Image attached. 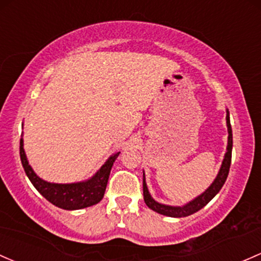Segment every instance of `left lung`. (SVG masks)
<instances>
[{
  "label": "left lung",
  "instance_id": "obj_1",
  "mask_svg": "<svg viewBox=\"0 0 261 261\" xmlns=\"http://www.w3.org/2000/svg\"><path fill=\"white\" fill-rule=\"evenodd\" d=\"M226 123H227V131H229V141H227V151L225 153V158L223 161V165H221L220 171H219L218 176L214 180V182L211 184V186L205 191L204 194H201L200 196H197L195 200H193L191 202L186 204L185 206H167V205H163L156 202L155 200L150 196L149 190H147L146 182H145V175L144 180H142V191H144V200L145 204L150 207V209L156 211L159 214H163V215L171 216V218H185V216L191 215V214L196 213L200 209L205 206L207 202L213 199L216 194L220 191V189L223 188V185L226 181L227 175H229L230 170V164H231V150H232V133H231V125H230V119H229V112L226 115Z\"/></svg>",
  "mask_w": 261,
  "mask_h": 261
}]
</instances>
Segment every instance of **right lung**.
Returning <instances> with one entry per match:
<instances>
[{"instance_id":"right-lung-1","label":"right lung","mask_w":261,"mask_h":261,"mask_svg":"<svg viewBox=\"0 0 261 261\" xmlns=\"http://www.w3.org/2000/svg\"><path fill=\"white\" fill-rule=\"evenodd\" d=\"M120 152L114 153L111 158L103 164L102 167L96 172L92 179L77 184H51L40 179L29 165L26 155L23 151V141H20V156L24 172L29 176L32 185L37 189L46 200L54 204L55 206L65 210H79L84 207L92 206L101 201L105 194L106 185L110 176V171L115 160Z\"/></svg>"}]
</instances>
